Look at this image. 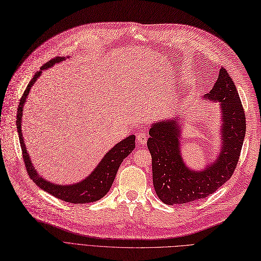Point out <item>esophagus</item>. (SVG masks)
Here are the masks:
<instances>
[{
    "instance_id": "obj_1",
    "label": "esophagus",
    "mask_w": 261,
    "mask_h": 261,
    "mask_svg": "<svg viewBox=\"0 0 261 261\" xmlns=\"http://www.w3.org/2000/svg\"><path fill=\"white\" fill-rule=\"evenodd\" d=\"M147 138H148L147 133H145V132H141V133H139V134H138V137H137V141L140 143V144L144 145L145 143H146V141H147Z\"/></svg>"
}]
</instances>
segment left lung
<instances>
[{
	"label": "left lung",
	"mask_w": 261,
	"mask_h": 261,
	"mask_svg": "<svg viewBox=\"0 0 261 261\" xmlns=\"http://www.w3.org/2000/svg\"><path fill=\"white\" fill-rule=\"evenodd\" d=\"M204 98L220 105L221 144L213 164L203 169H193L183 161L181 119L158 120L150 125L147 147L152 155L153 184L158 198L167 205L191 203L213 194L231 178L238 165L246 118L237 88L224 68Z\"/></svg>",
	"instance_id": "1"
}]
</instances>
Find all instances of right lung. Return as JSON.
I'll return each instance as SVG.
<instances>
[{"label":"right lung","instance_id":"1","mask_svg":"<svg viewBox=\"0 0 261 261\" xmlns=\"http://www.w3.org/2000/svg\"><path fill=\"white\" fill-rule=\"evenodd\" d=\"M67 58H68V56L53 58V60L42 66L41 69L35 73L20 98L17 113V121H16V123H17V131L21 145L24 166H26L28 174L33 180V182H35L41 190L47 192L48 194H51L62 200L68 201V203L71 204H86L92 203V201H96L107 194L109 189L113 186L115 176L117 174V171L119 169V166L121 165L122 161L128 155H130L132 153V150L136 148V136L132 134V136H129L128 138H125L122 141L117 143L114 147H112L104 155L102 161H100L95 167V169L88 176H86L85 179L77 183L57 184L45 180L43 176L38 173L37 169L31 162L30 155L27 152L26 144H24L22 138L21 122L23 106L27 102V97L29 95V92L32 86L37 82V80L42 74V71L51 68V67L58 63H62L63 61L67 60Z\"/></svg>","mask_w":261,"mask_h":261}]
</instances>
